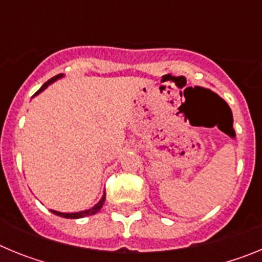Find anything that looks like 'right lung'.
Returning <instances> with one entry per match:
<instances>
[{"mask_svg":"<svg viewBox=\"0 0 262 262\" xmlns=\"http://www.w3.org/2000/svg\"><path fill=\"white\" fill-rule=\"evenodd\" d=\"M62 77H64V75H62V73H60V75L55 76V77H52V78H51V80H48L47 82H46V84L43 85V86H41L40 89L38 90V92H36L35 96H38V94L41 93L43 90L47 89V88L50 86L51 84H53L55 81L60 80V78H62ZM105 200H106V193H105V191H103V195H102V198L99 200V202L96 203V205H94L93 207H90V209H88V210H84V211H78V212H60V211H56V210H51V212H52V214H55V215H59V216H61V217H67V219H78V217L90 216V215L97 214V212H98L99 210L102 209L103 203H105Z\"/></svg>","mask_w":262,"mask_h":262,"instance_id":"1","label":"right lung"}]
</instances>
